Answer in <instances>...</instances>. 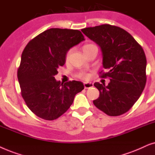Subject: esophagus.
Masks as SVG:
<instances>
[{
	"instance_id": "obj_1",
	"label": "esophagus",
	"mask_w": 155,
	"mask_h": 155,
	"mask_svg": "<svg viewBox=\"0 0 155 155\" xmlns=\"http://www.w3.org/2000/svg\"><path fill=\"white\" fill-rule=\"evenodd\" d=\"M84 88H85L86 89H87V88L93 87V86H94V84L91 83V82H84Z\"/></svg>"
}]
</instances>
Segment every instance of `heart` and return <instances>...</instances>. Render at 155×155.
<instances>
[{"instance_id": "1", "label": "heart", "mask_w": 155, "mask_h": 155, "mask_svg": "<svg viewBox=\"0 0 155 155\" xmlns=\"http://www.w3.org/2000/svg\"><path fill=\"white\" fill-rule=\"evenodd\" d=\"M91 46H92V45H84V47H83V51H84V50H85V49H87L88 47H91ZM71 50H69V51L67 52V55H66V59H67V60H68V59H69L70 54H71ZM79 76H80V77H81V78H82V79H89V77H90V75H89V74H88L82 73V74H80Z\"/></svg>"}]
</instances>
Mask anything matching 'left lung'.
<instances>
[{"mask_svg": "<svg viewBox=\"0 0 155 155\" xmlns=\"http://www.w3.org/2000/svg\"><path fill=\"white\" fill-rule=\"evenodd\" d=\"M100 47L103 67L108 71V86L96 82L100 95L94 104L110 116L130 109L141 96L146 84L147 60L142 47L130 33L119 27L101 25L81 30Z\"/></svg>", "mask_w": 155, "mask_h": 155, "instance_id": "8db88e82", "label": "left lung"}]
</instances>
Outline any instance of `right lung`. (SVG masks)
<instances>
[{
  "label": "right lung",
  "instance_id": "add662e5",
  "mask_svg": "<svg viewBox=\"0 0 155 155\" xmlns=\"http://www.w3.org/2000/svg\"><path fill=\"white\" fill-rule=\"evenodd\" d=\"M85 40L79 30L51 28L38 35L22 51L18 71L21 94L27 106L41 118L53 120L73 104L84 88L81 81L61 83L54 76L71 47Z\"/></svg>",
  "mask_w": 155,
  "mask_h": 155
}]
</instances>
